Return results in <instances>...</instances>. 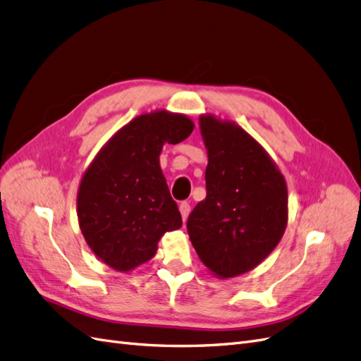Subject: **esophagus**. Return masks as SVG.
Masks as SVG:
<instances>
[{"instance_id":"34e87169","label":"esophagus","mask_w":361,"mask_h":361,"mask_svg":"<svg viewBox=\"0 0 361 361\" xmlns=\"http://www.w3.org/2000/svg\"><path fill=\"white\" fill-rule=\"evenodd\" d=\"M179 211H180V215H182V221L185 223V221H187L188 215H190L191 207H190V204H188L187 202H182V203L179 204Z\"/></svg>"}]
</instances>
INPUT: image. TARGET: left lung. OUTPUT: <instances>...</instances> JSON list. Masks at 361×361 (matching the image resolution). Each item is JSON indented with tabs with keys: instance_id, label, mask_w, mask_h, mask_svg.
I'll list each match as a JSON object with an SVG mask.
<instances>
[{
	"instance_id": "obj_1",
	"label": "left lung",
	"mask_w": 361,
	"mask_h": 361,
	"mask_svg": "<svg viewBox=\"0 0 361 361\" xmlns=\"http://www.w3.org/2000/svg\"><path fill=\"white\" fill-rule=\"evenodd\" d=\"M199 125L207 152V194L187 228L211 274L232 279L256 268L279 245L288 226V185L245 129L214 114H202Z\"/></svg>"
}]
</instances>
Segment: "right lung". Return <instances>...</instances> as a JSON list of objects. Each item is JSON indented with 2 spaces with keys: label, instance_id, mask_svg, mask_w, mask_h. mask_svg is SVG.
Segmentation results:
<instances>
[{
  "label": "right lung",
  "instance_id": "add662e5",
  "mask_svg": "<svg viewBox=\"0 0 361 361\" xmlns=\"http://www.w3.org/2000/svg\"><path fill=\"white\" fill-rule=\"evenodd\" d=\"M194 122L155 110L120 128L97 152L76 194V215L87 245L105 265L129 272L155 256L166 232L182 216L171 199L159 155L164 145L188 138Z\"/></svg>",
  "mask_w": 361,
  "mask_h": 361
}]
</instances>
